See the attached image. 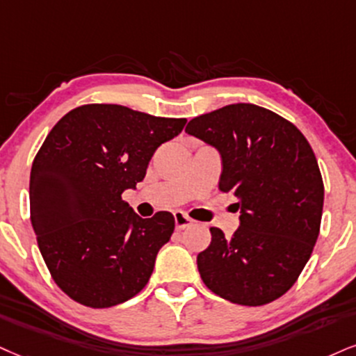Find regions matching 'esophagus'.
I'll return each mask as SVG.
<instances>
[{
  "label": "esophagus",
  "instance_id": "obj_1",
  "mask_svg": "<svg viewBox=\"0 0 356 356\" xmlns=\"http://www.w3.org/2000/svg\"><path fill=\"white\" fill-rule=\"evenodd\" d=\"M175 225H177V229H185V227L193 225V219L186 213L177 211L175 213Z\"/></svg>",
  "mask_w": 356,
  "mask_h": 356
}]
</instances>
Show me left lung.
I'll list each match as a JSON object with an SVG mask.
<instances>
[{
  "label": "left lung",
  "instance_id": "8db88e82",
  "mask_svg": "<svg viewBox=\"0 0 356 356\" xmlns=\"http://www.w3.org/2000/svg\"><path fill=\"white\" fill-rule=\"evenodd\" d=\"M186 131L221 153L219 190L241 208L238 231L211 227L198 254L209 291L239 305H266L299 279L317 243L323 179L317 158L292 122L254 104L195 117Z\"/></svg>",
  "mask_w": 356,
  "mask_h": 356
}]
</instances>
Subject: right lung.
Listing matches in <instances>:
<instances>
[{"label":"right lung","instance_id":"obj_1","mask_svg":"<svg viewBox=\"0 0 356 356\" xmlns=\"http://www.w3.org/2000/svg\"><path fill=\"white\" fill-rule=\"evenodd\" d=\"M185 124L87 104L52 127L31 168V222L51 277L72 300L105 309L147 285L175 218L142 219L122 193L142 181L156 148Z\"/></svg>","mask_w":356,"mask_h":356}]
</instances>
